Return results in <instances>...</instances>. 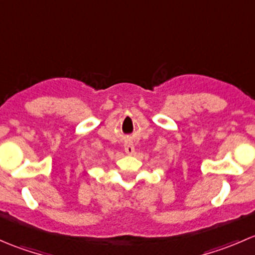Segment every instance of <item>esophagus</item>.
<instances>
[{
	"label": "esophagus",
	"mask_w": 255,
	"mask_h": 255,
	"mask_svg": "<svg viewBox=\"0 0 255 255\" xmlns=\"http://www.w3.org/2000/svg\"><path fill=\"white\" fill-rule=\"evenodd\" d=\"M125 150H126V153L129 154V155H132V154H134V145H133L132 143H127L125 145Z\"/></svg>",
	"instance_id": "obj_1"
}]
</instances>
